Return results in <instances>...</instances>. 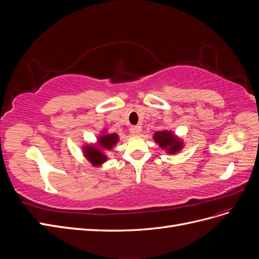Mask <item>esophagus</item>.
I'll use <instances>...</instances> for the list:
<instances>
[{
  "instance_id": "esophagus-1",
  "label": "esophagus",
  "mask_w": 259,
  "mask_h": 259,
  "mask_svg": "<svg viewBox=\"0 0 259 259\" xmlns=\"http://www.w3.org/2000/svg\"><path fill=\"white\" fill-rule=\"evenodd\" d=\"M140 131H142L140 126H132L131 127V133L133 136H138L140 134Z\"/></svg>"
}]
</instances>
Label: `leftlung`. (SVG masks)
<instances>
[{"label": "left lung", "instance_id": "obj_1", "mask_svg": "<svg viewBox=\"0 0 259 259\" xmlns=\"http://www.w3.org/2000/svg\"><path fill=\"white\" fill-rule=\"evenodd\" d=\"M153 139L156 144H159L161 149L166 150L169 154H175L182 150L184 144L182 140L177 138L173 132L170 131H159L153 134Z\"/></svg>", "mask_w": 259, "mask_h": 259}]
</instances>
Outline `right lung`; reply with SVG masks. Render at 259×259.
<instances>
[{"label":"right lung","instance_id":"add662e5","mask_svg":"<svg viewBox=\"0 0 259 259\" xmlns=\"http://www.w3.org/2000/svg\"><path fill=\"white\" fill-rule=\"evenodd\" d=\"M119 142V136L115 133L112 134H107L104 130L103 135H100L97 139V146L86 145L83 148V153L86 159H88L92 165L100 166L101 164L108 160V156L104 154V150H111V149Z\"/></svg>","mask_w":259,"mask_h":259}]
</instances>
